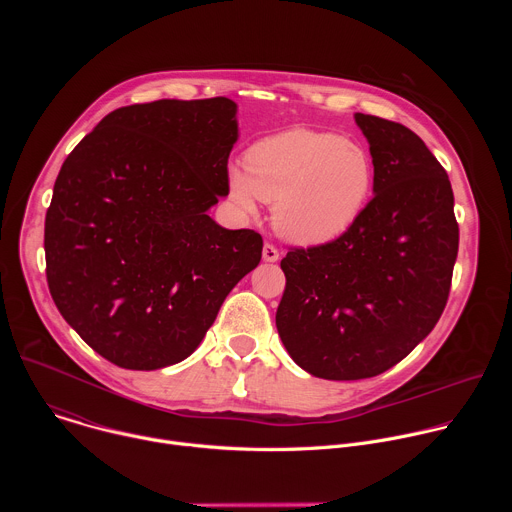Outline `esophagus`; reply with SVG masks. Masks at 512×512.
Masks as SVG:
<instances>
[{"instance_id": "esophagus-1", "label": "esophagus", "mask_w": 512, "mask_h": 512, "mask_svg": "<svg viewBox=\"0 0 512 512\" xmlns=\"http://www.w3.org/2000/svg\"><path fill=\"white\" fill-rule=\"evenodd\" d=\"M263 259L265 261H277L279 259V251H277V247L275 245H271V243H265L263 245Z\"/></svg>"}]
</instances>
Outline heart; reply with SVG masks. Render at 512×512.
<instances>
[{"mask_svg":"<svg viewBox=\"0 0 512 512\" xmlns=\"http://www.w3.org/2000/svg\"><path fill=\"white\" fill-rule=\"evenodd\" d=\"M247 172H231V196L247 212L275 202L273 223L294 243L318 245L344 235L367 206L375 164L360 143L334 133L294 129L257 141Z\"/></svg>","mask_w":512,"mask_h":512,"instance_id":"1","label":"heart"}]
</instances>
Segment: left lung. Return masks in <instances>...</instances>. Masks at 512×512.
Instances as JSON below:
<instances>
[{
    "mask_svg": "<svg viewBox=\"0 0 512 512\" xmlns=\"http://www.w3.org/2000/svg\"><path fill=\"white\" fill-rule=\"evenodd\" d=\"M369 139L375 196L340 237L289 247L275 324L304 371L328 381L377 377L440 320L460 229L444 166L409 127L354 115Z\"/></svg>",
    "mask_w": 512,
    "mask_h": 512,
    "instance_id": "1",
    "label": "left lung"
}]
</instances>
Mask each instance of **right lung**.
<instances>
[{
    "label": "right lung",
    "mask_w": 512,
    "mask_h": 512,
    "mask_svg": "<svg viewBox=\"0 0 512 512\" xmlns=\"http://www.w3.org/2000/svg\"><path fill=\"white\" fill-rule=\"evenodd\" d=\"M237 105L227 97L111 111L64 160L46 210L50 296L103 358L156 371L190 356L261 261L251 229L206 210L229 194Z\"/></svg>",
    "instance_id": "1"
}]
</instances>
